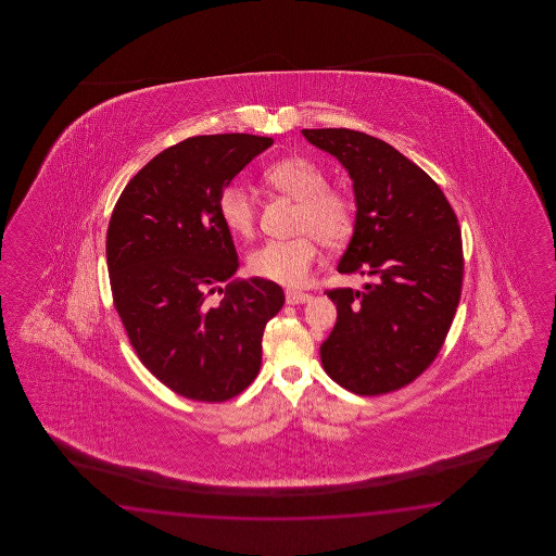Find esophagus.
Here are the masks:
<instances>
[{
	"label": "esophagus",
	"instance_id": "1",
	"mask_svg": "<svg viewBox=\"0 0 556 556\" xmlns=\"http://www.w3.org/2000/svg\"><path fill=\"white\" fill-rule=\"evenodd\" d=\"M309 300H312V295L304 294V292H295V290H288V292H286V302L292 304V306H294V304H306Z\"/></svg>",
	"mask_w": 556,
	"mask_h": 556
}]
</instances>
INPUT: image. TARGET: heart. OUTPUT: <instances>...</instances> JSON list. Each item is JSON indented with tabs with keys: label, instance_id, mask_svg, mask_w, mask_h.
Here are the masks:
<instances>
[{
	"label": "heart",
	"instance_id": "obj_1",
	"mask_svg": "<svg viewBox=\"0 0 556 556\" xmlns=\"http://www.w3.org/2000/svg\"><path fill=\"white\" fill-rule=\"evenodd\" d=\"M273 189L298 201L294 232L288 240H268L249 256L250 273L264 280L302 286L318 258L319 242L340 249L352 237L355 202L348 192L328 187V177L306 156L280 159L264 170ZM218 213L230 235L250 238L256 228V202L247 187L232 182L218 199Z\"/></svg>",
	"mask_w": 556,
	"mask_h": 556
}]
</instances>
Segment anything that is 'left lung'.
Here are the masks:
<instances>
[{
	"instance_id": "8db88e82",
	"label": "left lung",
	"mask_w": 556,
	"mask_h": 556,
	"mask_svg": "<svg viewBox=\"0 0 556 556\" xmlns=\"http://www.w3.org/2000/svg\"><path fill=\"white\" fill-rule=\"evenodd\" d=\"M354 182L355 226L338 273L376 276L326 294L338 309L319 345L326 374L357 395L400 390L438 357L463 283L462 230L438 182L386 141L352 129H304Z\"/></svg>"
}]
</instances>
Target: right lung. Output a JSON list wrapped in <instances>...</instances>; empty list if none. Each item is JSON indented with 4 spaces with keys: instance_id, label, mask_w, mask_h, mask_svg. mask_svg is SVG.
<instances>
[{
    "instance_id": "add662e5",
    "label": "right lung",
    "mask_w": 556,
    "mask_h": 556,
    "mask_svg": "<svg viewBox=\"0 0 556 556\" xmlns=\"http://www.w3.org/2000/svg\"><path fill=\"white\" fill-rule=\"evenodd\" d=\"M247 132L201 135L156 154L121 192L106 230L113 300L142 366L194 402H226L258 376L262 336L282 288L235 280L238 254L220 192L273 144ZM226 295L214 305L207 295Z\"/></svg>"
}]
</instances>
